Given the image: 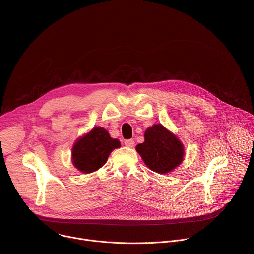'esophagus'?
Listing matches in <instances>:
<instances>
[{"label":"esophagus","instance_id":"1","mask_svg":"<svg viewBox=\"0 0 254 254\" xmlns=\"http://www.w3.org/2000/svg\"><path fill=\"white\" fill-rule=\"evenodd\" d=\"M125 146L127 147V148H132L134 146V140L133 139L125 140Z\"/></svg>","mask_w":254,"mask_h":254}]
</instances>
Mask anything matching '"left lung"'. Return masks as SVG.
I'll return each instance as SVG.
<instances>
[{
	"label": "left lung",
	"instance_id": "8db88e82",
	"mask_svg": "<svg viewBox=\"0 0 254 254\" xmlns=\"http://www.w3.org/2000/svg\"><path fill=\"white\" fill-rule=\"evenodd\" d=\"M136 152L149 169L168 174L182 164L184 144L163 125L157 124L144 131V141L136 144Z\"/></svg>",
	"mask_w": 254,
	"mask_h": 254
}]
</instances>
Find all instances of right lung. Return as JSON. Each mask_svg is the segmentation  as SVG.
Segmentation results:
<instances>
[{
	"label": "right lung",
	"mask_w": 254,
	"mask_h": 254,
	"mask_svg": "<svg viewBox=\"0 0 254 254\" xmlns=\"http://www.w3.org/2000/svg\"><path fill=\"white\" fill-rule=\"evenodd\" d=\"M120 147V140L113 138L106 129L93 127L74 142L71 153L72 164L83 174L92 173L101 168L111 153Z\"/></svg>",
	"instance_id": "1"
}]
</instances>
